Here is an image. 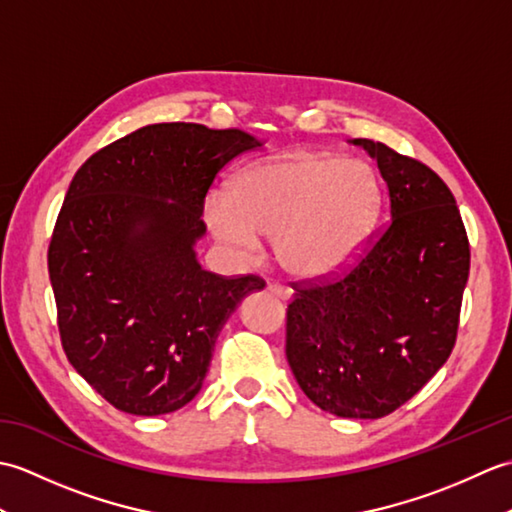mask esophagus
I'll list each match as a JSON object with an SVG mask.
<instances>
[{
    "instance_id": "34e87169",
    "label": "esophagus",
    "mask_w": 512,
    "mask_h": 512,
    "mask_svg": "<svg viewBox=\"0 0 512 512\" xmlns=\"http://www.w3.org/2000/svg\"><path fill=\"white\" fill-rule=\"evenodd\" d=\"M270 292H273V295H277L279 299H290L292 297V292H290V288H286V286H281L279 281H268V286H266Z\"/></svg>"
}]
</instances>
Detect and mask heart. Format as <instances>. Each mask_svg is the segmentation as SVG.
I'll return each mask as SVG.
<instances>
[{
  "label": "heart",
  "mask_w": 512,
  "mask_h": 512,
  "mask_svg": "<svg viewBox=\"0 0 512 512\" xmlns=\"http://www.w3.org/2000/svg\"><path fill=\"white\" fill-rule=\"evenodd\" d=\"M380 202L374 169L363 160L288 154L250 165L204 204L213 235L239 259L275 239L288 273L317 279L343 268L369 231Z\"/></svg>",
  "instance_id": "b5f03b06"
}]
</instances>
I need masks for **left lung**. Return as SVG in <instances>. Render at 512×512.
Listing matches in <instances>:
<instances>
[{
  "label": "left lung",
  "instance_id": "obj_1",
  "mask_svg": "<svg viewBox=\"0 0 512 512\" xmlns=\"http://www.w3.org/2000/svg\"><path fill=\"white\" fill-rule=\"evenodd\" d=\"M376 158L389 220L341 273L295 281L286 356L314 405L376 420L405 405L458 339L471 248L451 189L424 162L356 138Z\"/></svg>",
  "mask_w": 512,
  "mask_h": 512
}]
</instances>
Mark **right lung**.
Wrapping results in <instances>:
<instances>
[{
    "label": "right lung",
    "mask_w": 512,
    "mask_h": 512,
    "mask_svg": "<svg viewBox=\"0 0 512 512\" xmlns=\"http://www.w3.org/2000/svg\"><path fill=\"white\" fill-rule=\"evenodd\" d=\"M257 145L239 129L156 123L74 173L48 270L63 352L112 407L160 416L191 402L226 319L264 288L202 270L193 253L217 173Z\"/></svg>",
    "instance_id": "add662e5"
}]
</instances>
